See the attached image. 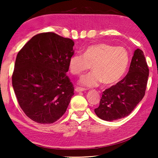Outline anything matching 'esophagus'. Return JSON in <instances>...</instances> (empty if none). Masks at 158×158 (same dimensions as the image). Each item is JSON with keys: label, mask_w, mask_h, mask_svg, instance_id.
<instances>
[{"label": "esophagus", "mask_w": 158, "mask_h": 158, "mask_svg": "<svg viewBox=\"0 0 158 158\" xmlns=\"http://www.w3.org/2000/svg\"><path fill=\"white\" fill-rule=\"evenodd\" d=\"M85 89L83 88H81V87H76L75 88V91L77 92H83L84 91Z\"/></svg>", "instance_id": "1"}]
</instances>
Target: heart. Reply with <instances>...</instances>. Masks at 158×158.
I'll return each mask as SVG.
<instances>
[{"label":"heart","instance_id":"obj_1","mask_svg":"<svg viewBox=\"0 0 158 158\" xmlns=\"http://www.w3.org/2000/svg\"><path fill=\"white\" fill-rule=\"evenodd\" d=\"M128 63L126 49L102 43L88 47L83 55L73 56L69 61V69L73 75H81L92 66L93 71L83 75L80 83L94 87L101 82L112 85L118 81L126 71Z\"/></svg>","mask_w":158,"mask_h":158}]
</instances>
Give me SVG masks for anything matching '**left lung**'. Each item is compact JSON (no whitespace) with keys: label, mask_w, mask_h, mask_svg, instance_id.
<instances>
[{"label":"left lung","mask_w":158,"mask_h":158,"mask_svg":"<svg viewBox=\"0 0 158 158\" xmlns=\"http://www.w3.org/2000/svg\"><path fill=\"white\" fill-rule=\"evenodd\" d=\"M148 77L149 68L143 52L137 49L126 77L102 92L100 105L94 109L96 115L110 122L130 115L145 94Z\"/></svg>","instance_id":"left-lung-1"}]
</instances>
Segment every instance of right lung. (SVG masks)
Listing matches in <instances>:
<instances>
[{"mask_svg": "<svg viewBox=\"0 0 158 158\" xmlns=\"http://www.w3.org/2000/svg\"><path fill=\"white\" fill-rule=\"evenodd\" d=\"M72 39L54 32H42L26 43L16 57L12 85L26 116L39 123L59 119L74 94L69 61L73 56Z\"/></svg>", "mask_w": 158, "mask_h": 158, "instance_id": "add662e5", "label": "right lung"}]
</instances>
